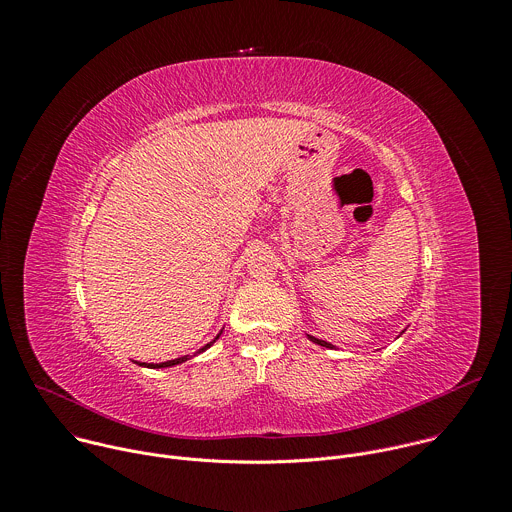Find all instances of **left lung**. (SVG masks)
Segmentation results:
<instances>
[{
	"mask_svg": "<svg viewBox=\"0 0 512 512\" xmlns=\"http://www.w3.org/2000/svg\"><path fill=\"white\" fill-rule=\"evenodd\" d=\"M403 332H405V330H403ZM403 332H401V334H403ZM401 334H399V336H401ZM306 336H308V340H312L314 344H320V346H324V348H336L334 344H330V342H326V340H320V338H316V336H312V334H306Z\"/></svg>",
	"mask_w": 512,
	"mask_h": 512,
	"instance_id": "1",
	"label": "left lung"
}]
</instances>
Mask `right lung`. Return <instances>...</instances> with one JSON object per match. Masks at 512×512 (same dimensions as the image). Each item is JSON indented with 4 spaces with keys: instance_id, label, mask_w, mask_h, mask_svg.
<instances>
[{
    "instance_id": "1",
    "label": "right lung",
    "mask_w": 512,
    "mask_h": 512,
    "mask_svg": "<svg viewBox=\"0 0 512 512\" xmlns=\"http://www.w3.org/2000/svg\"><path fill=\"white\" fill-rule=\"evenodd\" d=\"M223 334V328L218 330V334L210 340V342H206L202 348H198L194 354H184V356H178V358H174V360H166V362H139V360H133L135 364H139V367H145V369H168V367H176V364H182V362H186V360H190V358H194L196 354H200V352H204V350H208L216 340H218V336Z\"/></svg>"
}]
</instances>
